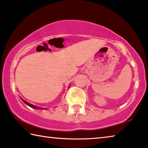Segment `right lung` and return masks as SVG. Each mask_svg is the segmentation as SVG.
Here are the masks:
<instances>
[{
    "instance_id": "obj_1",
    "label": "right lung",
    "mask_w": 148,
    "mask_h": 148,
    "mask_svg": "<svg viewBox=\"0 0 148 148\" xmlns=\"http://www.w3.org/2000/svg\"><path fill=\"white\" fill-rule=\"evenodd\" d=\"M69 85H70V84H69ZM21 100H22V101H23V102L26 104V105L29 106V107L32 108H33V109H37V110H47V108H45L37 107V106H34V105H33V104H31V103H29V102H27V101H26L25 100H23V99L21 98Z\"/></svg>"
}]
</instances>
